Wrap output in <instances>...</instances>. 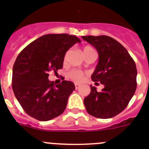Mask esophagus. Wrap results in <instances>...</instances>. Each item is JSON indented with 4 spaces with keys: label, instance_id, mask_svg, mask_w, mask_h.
<instances>
[{
    "label": "esophagus",
    "instance_id": "esophagus-1",
    "mask_svg": "<svg viewBox=\"0 0 149 149\" xmlns=\"http://www.w3.org/2000/svg\"><path fill=\"white\" fill-rule=\"evenodd\" d=\"M79 87H80V85H79V84H75V88H76V89H78Z\"/></svg>",
    "mask_w": 149,
    "mask_h": 149
}]
</instances>
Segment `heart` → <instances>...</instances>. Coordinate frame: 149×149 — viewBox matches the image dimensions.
I'll use <instances>...</instances> for the list:
<instances>
[{"label":"heart","mask_w":149,"mask_h":149,"mask_svg":"<svg viewBox=\"0 0 149 149\" xmlns=\"http://www.w3.org/2000/svg\"><path fill=\"white\" fill-rule=\"evenodd\" d=\"M91 47H90L86 46L83 49V52H86V50L88 49H91ZM68 78H70L71 80H73V81L76 82V83H80L83 81L84 79V73L83 71L80 70H77V69H73V70H71L70 71L68 72Z\"/></svg>","instance_id":"b5f03b06"}]
</instances>
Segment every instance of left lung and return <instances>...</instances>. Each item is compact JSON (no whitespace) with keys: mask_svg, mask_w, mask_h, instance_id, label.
Here are the masks:
<instances>
[{"mask_svg":"<svg viewBox=\"0 0 149 149\" xmlns=\"http://www.w3.org/2000/svg\"><path fill=\"white\" fill-rule=\"evenodd\" d=\"M96 48L99 61L91 79L104 86L100 92L91 85L84 103L89 115L102 119L116 116L125 109L134 95L137 69L127 49L115 39L105 35L82 36Z\"/></svg>","mask_w":149,"mask_h":149,"instance_id":"obj_1","label":"left lung"}]
</instances>
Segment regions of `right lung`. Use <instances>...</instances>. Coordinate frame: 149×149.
Returning <instances> with one entry per match:
<instances>
[{"label":"right lung","mask_w":149,"mask_h":149,"mask_svg":"<svg viewBox=\"0 0 149 149\" xmlns=\"http://www.w3.org/2000/svg\"><path fill=\"white\" fill-rule=\"evenodd\" d=\"M81 42L68 34L43 35L27 45L16 58L13 67L12 88L15 97L29 116L47 121L65 111L75 85L63 81L55 85L48 79L49 71L62 69L69 48Z\"/></svg>","instance_id":"add662e5"}]
</instances>
